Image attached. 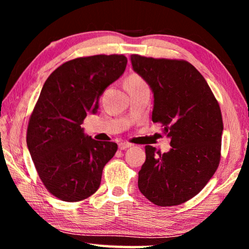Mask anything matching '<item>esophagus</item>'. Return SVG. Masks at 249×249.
<instances>
[{"label":"esophagus","instance_id":"1","mask_svg":"<svg viewBox=\"0 0 249 249\" xmlns=\"http://www.w3.org/2000/svg\"><path fill=\"white\" fill-rule=\"evenodd\" d=\"M129 147H132V144H129V142H120V144H119V148H120L121 150L127 149V148H129Z\"/></svg>","mask_w":249,"mask_h":249}]
</instances>
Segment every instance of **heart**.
Wrapping results in <instances>:
<instances>
[{"mask_svg":"<svg viewBox=\"0 0 249 249\" xmlns=\"http://www.w3.org/2000/svg\"><path fill=\"white\" fill-rule=\"evenodd\" d=\"M140 83H142V80L138 77V75L132 74L129 75L127 81H126V88L129 86H136V84H140Z\"/></svg>","mask_w":249,"mask_h":249,"instance_id":"1","label":"heart"}]
</instances>
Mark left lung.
Wrapping results in <instances>:
<instances>
[{
	"instance_id": "obj_1",
	"label": "left lung",
	"mask_w": 249,
	"mask_h": 249,
	"mask_svg": "<svg viewBox=\"0 0 249 249\" xmlns=\"http://www.w3.org/2000/svg\"><path fill=\"white\" fill-rule=\"evenodd\" d=\"M133 70L154 94L153 122L161 123L171 148L146 146L138 188L159 206L196 196L216 171L221 157V108L199 71L188 61L130 56Z\"/></svg>"
}]
</instances>
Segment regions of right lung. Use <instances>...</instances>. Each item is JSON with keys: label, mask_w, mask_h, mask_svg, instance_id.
Returning a JSON list of instances; mask_svg holds the SVG:
<instances>
[{"label": "right lung", "mask_w": 249, "mask_h": 249, "mask_svg": "<svg viewBox=\"0 0 249 249\" xmlns=\"http://www.w3.org/2000/svg\"><path fill=\"white\" fill-rule=\"evenodd\" d=\"M123 54H96L67 61L44 83L27 128V147L39 178L58 199L78 202L98 190L103 168L117 150L81 127L95 114L100 96L124 73Z\"/></svg>", "instance_id": "right-lung-1"}]
</instances>
